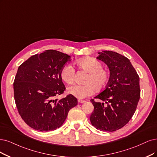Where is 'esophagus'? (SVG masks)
<instances>
[{
  "mask_svg": "<svg viewBox=\"0 0 157 157\" xmlns=\"http://www.w3.org/2000/svg\"><path fill=\"white\" fill-rule=\"evenodd\" d=\"M86 101H85V100H78V102L79 103H85Z\"/></svg>",
  "mask_w": 157,
  "mask_h": 157,
  "instance_id": "1",
  "label": "esophagus"
}]
</instances>
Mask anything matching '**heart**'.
<instances>
[{
    "instance_id": "obj_1",
    "label": "heart",
    "mask_w": 157,
    "mask_h": 157,
    "mask_svg": "<svg viewBox=\"0 0 157 157\" xmlns=\"http://www.w3.org/2000/svg\"><path fill=\"white\" fill-rule=\"evenodd\" d=\"M80 69L88 73L83 81L84 85L74 84L68 88V93L73 96L83 99L94 93L100 92L107 86L109 74L103 68L102 63L94 57H85L75 62ZM75 71L73 67L67 63L63 65L60 71V77L64 82L71 84L73 82Z\"/></svg>"
}]
</instances>
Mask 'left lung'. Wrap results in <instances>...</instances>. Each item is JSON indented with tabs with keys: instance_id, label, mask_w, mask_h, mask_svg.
Masks as SVG:
<instances>
[{
	"instance_id": "8db88e82",
	"label": "left lung",
	"mask_w": 157,
	"mask_h": 157,
	"mask_svg": "<svg viewBox=\"0 0 157 157\" xmlns=\"http://www.w3.org/2000/svg\"><path fill=\"white\" fill-rule=\"evenodd\" d=\"M96 59L108 67L110 78L105 89L90 101L94 105L90 120L95 128L113 132L125 125L134 114L140 96V78L129 59L117 52H98Z\"/></svg>"
}]
</instances>
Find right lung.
<instances>
[{
  "mask_svg": "<svg viewBox=\"0 0 157 157\" xmlns=\"http://www.w3.org/2000/svg\"><path fill=\"white\" fill-rule=\"evenodd\" d=\"M71 57L48 50L31 56L18 68L13 83L15 101L21 118L32 128L39 131L59 128L78 104L71 94L55 99L65 90L60 71Z\"/></svg>",
  "mask_w": 157,
  "mask_h": 157,
  "instance_id": "add662e5",
  "label": "right lung"
}]
</instances>
